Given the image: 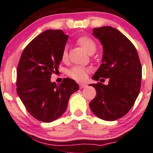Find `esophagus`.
<instances>
[{
	"instance_id": "1",
	"label": "esophagus",
	"mask_w": 153,
	"mask_h": 153,
	"mask_svg": "<svg viewBox=\"0 0 153 153\" xmlns=\"http://www.w3.org/2000/svg\"><path fill=\"white\" fill-rule=\"evenodd\" d=\"M86 87H87V84H82V83L79 84V88H80V89H83V88H85Z\"/></svg>"
}]
</instances>
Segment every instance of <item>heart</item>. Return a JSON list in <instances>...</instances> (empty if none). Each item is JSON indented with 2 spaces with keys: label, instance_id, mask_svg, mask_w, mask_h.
<instances>
[{
  "label": "heart",
  "instance_id": "1",
  "mask_svg": "<svg viewBox=\"0 0 153 153\" xmlns=\"http://www.w3.org/2000/svg\"><path fill=\"white\" fill-rule=\"evenodd\" d=\"M76 41L78 44H79L89 54H93L96 51V43L90 37L86 36H81L78 38ZM67 49L66 48H64L62 52V55H61V59H62V62H65L67 59ZM88 73H89V70L83 66H74L68 71V74L69 76L79 81L85 79L87 78Z\"/></svg>",
  "mask_w": 153,
  "mask_h": 153
}]
</instances>
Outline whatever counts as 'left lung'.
<instances>
[{"label": "left lung", "instance_id": "1", "mask_svg": "<svg viewBox=\"0 0 153 153\" xmlns=\"http://www.w3.org/2000/svg\"><path fill=\"white\" fill-rule=\"evenodd\" d=\"M92 34L103 48L102 64L92 79L109 78V84H89L97 91L89 107L100 119L114 121L130 110L139 95L141 64L134 45L119 30L103 26L94 28Z\"/></svg>", "mask_w": 153, "mask_h": 153}]
</instances>
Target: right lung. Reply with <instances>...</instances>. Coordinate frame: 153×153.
<instances>
[{
	"mask_svg": "<svg viewBox=\"0 0 153 153\" xmlns=\"http://www.w3.org/2000/svg\"><path fill=\"white\" fill-rule=\"evenodd\" d=\"M68 39L62 30H45L27 45L18 65L17 94L27 111L44 123L60 117L71 95L79 89L70 78L60 84L51 82L52 74L59 71Z\"/></svg>",
	"mask_w": 153,
	"mask_h": 153,
	"instance_id": "right-lung-1",
	"label": "right lung"
}]
</instances>
